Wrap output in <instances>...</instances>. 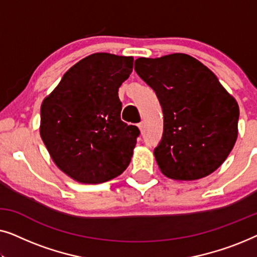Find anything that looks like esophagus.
Returning <instances> with one entry per match:
<instances>
[{
  "label": "esophagus",
  "mask_w": 257,
  "mask_h": 257,
  "mask_svg": "<svg viewBox=\"0 0 257 257\" xmlns=\"http://www.w3.org/2000/svg\"><path fill=\"white\" fill-rule=\"evenodd\" d=\"M138 127H139V130H140V132H144V124H143V122H139V124H138Z\"/></svg>",
  "instance_id": "esophagus-1"
}]
</instances>
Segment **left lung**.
<instances>
[{
    "label": "left lung",
    "instance_id": "8db88e82",
    "mask_svg": "<svg viewBox=\"0 0 257 257\" xmlns=\"http://www.w3.org/2000/svg\"><path fill=\"white\" fill-rule=\"evenodd\" d=\"M135 70L163 107V138L154 149L160 171L175 180H196L213 173L236 142V100L192 56L142 57L136 59Z\"/></svg>",
    "mask_w": 257,
    "mask_h": 257
}]
</instances>
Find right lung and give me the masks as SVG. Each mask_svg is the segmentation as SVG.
<instances>
[{
    "label": "right lung",
    "instance_id": "obj_1",
    "mask_svg": "<svg viewBox=\"0 0 257 257\" xmlns=\"http://www.w3.org/2000/svg\"><path fill=\"white\" fill-rule=\"evenodd\" d=\"M132 69V57L90 55L42 103V140L59 170L75 180L101 184L127 168L140 131L120 119L118 89Z\"/></svg>",
    "mask_w": 257,
    "mask_h": 257
}]
</instances>
